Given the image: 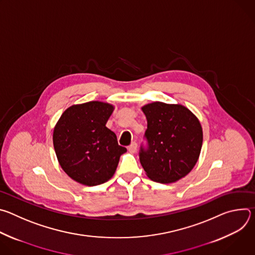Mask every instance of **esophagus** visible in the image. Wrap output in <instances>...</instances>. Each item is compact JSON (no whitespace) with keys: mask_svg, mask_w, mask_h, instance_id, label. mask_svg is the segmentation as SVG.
Returning a JSON list of instances; mask_svg holds the SVG:
<instances>
[{"mask_svg":"<svg viewBox=\"0 0 255 255\" xmlns=\"http://www.w3.org/2000/svg\"><path fill=\"white\" fill-rule=\"evenodd\" d=\"M128 150H129L131 153H135L136 150H137V143H136V142H132L130 146L128 147Z\"/></svg>","mask_w":255,"mask_h":255,"instance_id":"34e87169","label":"esophagus"}]
</instances>
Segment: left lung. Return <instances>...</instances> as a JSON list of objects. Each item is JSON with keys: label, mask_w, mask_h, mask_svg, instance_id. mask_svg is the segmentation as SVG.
I'll list each match as a JSON object with an SVG mask.
<instances>
[{"label": "left lung", "mask_w": 255, "mask_h": 255, "mask_svg": "<svg viewBox=\"0 0 255 255\" xmlns=\"http://www.w3.org/2000/svg\"><path fill=\"white\" fill-rule=\"evenodd\" d=\"M147 129V148L139 158L147 176L169 184L186 176L196 165L203 144L199 119L183 105L153 102L143 106Z\"/></svg>", "instance_id": "1"}]
</instances>
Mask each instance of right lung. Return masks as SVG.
<instances>
[{"instance_id":"1","label":"right lung","mask_w":255,"mask_h":255,"mask_svg":"<svg viewBox=\"0 0 255 255\" xmlns=\"http://www.w3.org/2000/svg\"><path fill=\"white\" fill-rule=\"evenodd\" d=\"M114 106L99 101L72 105L62 113L53 130V146L64 172L85 186L110 179L120 156L127 151L116 134L106 127Z\"/></svg>"}]
</instances>
